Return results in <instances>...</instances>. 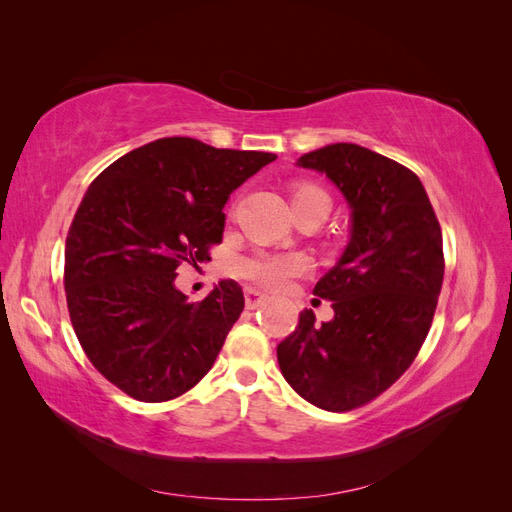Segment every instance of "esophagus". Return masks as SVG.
I'll return each mask as SVG.
<instances>
[{
  "label": "esophagus",
  "mask_w": 512,
  "mask_h": 512,
  "mask_svg": "<svg viewBox=\"0 0 512 512\" xmlns=\"http://www.w3.org/2000/svg\"><path fill=\"white\" fill-rule=\"evenodd\" d=\"M243 297H245V307H247V309H256V307H260L262 303H265V301L269 299L267 294H262V292L256 290V288H245Z\"/></svg>",
  "instance_id": "esophagus-1"
}]
</instances>
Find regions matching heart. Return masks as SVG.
<instances>
[{"label":"heart","instance_id":"1","mask_svg":"<svg viewBox=\"0 0 512 512\" xmlns=\"http://www.w3.org/2000/svg\"><path fill=\"white\" fill-rule=\"evenodd\" d=\"M320 192L312 185H299L294 190V196ZM307 267V260L299 254H256L252 258H243L237 262V273L247 277L260 286L267 288H280L286 284L288 277L301 273Z\"/></svg>","mask_w":512,"mask_h":512}]
</instances>
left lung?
<instances>
[{
  "mask_svg": "<svg viewBox=\"0 0 512 512\" xmlns=\"http://www.w3.org/2000/svg\"><path fill=\"white\" fill-rule=\"evenodd\" d=\"M297 166L327 177L350 209V237L314 294L333 301V320L312 309L277 346L286 382L309 404L346 412L378 397L416 359L436 312L442 230L412 170L354 143L309 151Z\"/></svg>",
  "mask_w": 512,
  "mask_h": 512,
  "instance_id": "left-lung-1",
  "label": "left lung"
}]
</instances>
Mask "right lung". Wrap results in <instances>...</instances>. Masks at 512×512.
<instances>
[{"mask_svg": "<svg viewBox=\"0 0 512 512\" xmlns=\"http://www.w3.org/2000/svg\"><path fill=\"white\" fill-rule=\"evenodd\" d=\"M275 153L215 149L188 136L138 147L89 185L66 239L64 286L76 337L100 374L147 404L190 391L243 312L235 280L190 303L181 262H207L224 205Z\"/></svg>", "mask_w": 512, "mask_h": 512, "instance_id": "add662e5", "label": "right lung"}]
</instances>
